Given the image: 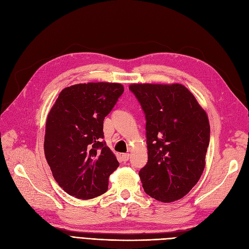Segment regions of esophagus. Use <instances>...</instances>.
Segmentation results:
<instances>
[{
	"label": "esophagus",
	"instance_id": "esophagus-1",
	"mask_svg": "<svg viewBox=\"0 0 249 249\" xmlns=\"http://www.w3.org/2000/svg\"><path fill=\"white\" fill-rule=\"evenodd\" d=\"M122 157H123V160L124 161H127L130 159V154L129 153H125V154H123L122 155Z\"/></svg>",
	"mask_w": 249,
	"mask_h": 249
}]
</instances>
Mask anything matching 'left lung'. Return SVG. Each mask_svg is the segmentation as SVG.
<instances>
[{
    "instance_id": "1",
    "label": "left lung",
    "mask_w": 249,
    "mask_h": 249,
    "mask_svg": "<svg viewBox=\"0 0 249 249\" xmlns=\"http://www.w3.org/2000/svg\"><path fill=\"white\" fill-rule=\"evenodd\" d=\"M145 116L147 162L139 171L144 192L161 202L179 200L199 181L211 129L205 111L184 86L129 87Z\"/></svg>"
}]
</instances>
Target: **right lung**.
<instances>
[{"mask_svg": "<svg viewBox=\"0 0 249 249\" xmlns=\"http://www.w3.org/2000/svg\"><path fill=\"white\" fill-rule=\"evenodd\" d=\"M124 86L78 84L65 88L48 114L45 156L62 189L78 199L108 191L109 176L119 166L104 139V119L123 95Z\"/></svg>", "mask_w": 249, "mask_h": 249, "instance_id": "add662e5", "label": "right lung"}]
</instances>
